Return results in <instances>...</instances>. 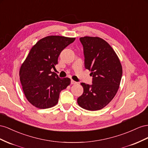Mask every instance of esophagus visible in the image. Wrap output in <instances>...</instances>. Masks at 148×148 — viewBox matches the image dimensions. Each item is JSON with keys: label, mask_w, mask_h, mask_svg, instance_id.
Segmentation results:
<instances>
[{"label": "esophagus", "mask_w": 148, "mask_h": 148, "mask_svg": "<svg viewBox=\"0 0 148 148\" xmlns=\"http://www.w3.org/2000/svg\"><path fill=\"white\" fill-rule=\"evenodd\" d=\"M71 84H77V82H75V81H73V80H71Z\"/></svg>", "instance_id": "34e87169"}]
</instances>
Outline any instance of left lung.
Listing matches in <instances>:
<instances>
[{"label":"left lung","instance_id":"obj_1","mask_svg":"<svg viewBox=\"0 0 148 148\" xmlns=\"http://www.w3.org/2000/svg\"><path fill=\"white\" fill-rule=\"evenodd\" d=\"M83 46L84 66L91 71L92 84H81L84 92L77 99L80 107L90 111L105 107L119 90L122 67L119 58L107 41L99 37L80 38Z\"/></svg>","mask_w":148,"mask_h":148}]
</instances>
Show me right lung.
Here are the masks:
<instances>
[{
    "label": "right lung",
    "instance_id": "obj_1",
    "mask_svg": "<svg viewBox=\"0 0 148 148\" xmlns=\"http://www.w3.org/2000/svg\"><path fill=\"white\" fill-rule=\"evenodd\" d=\"M74 40L75 38L48 36L31 49L19 75L24 94L33 106L40 109L54 107L61 91L70 84L69 78L59 77L51 69L55 68L62 51Z\"/></svg>",
    "mask_w": 148,
    "mask_h": 148
}]
</instances>
